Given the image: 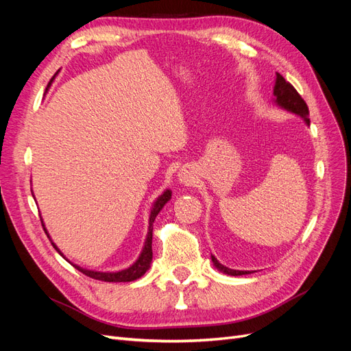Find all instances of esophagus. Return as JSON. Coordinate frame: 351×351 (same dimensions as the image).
Segmentation results:
<instances>
[{
  "mask_svg": "<svg viewBox=\"0 0 351 351\" xmlns=\"http://www.w3.org/2000/svg\"><path fill=\"white\" fill-rule=\"evenodd\" d=\"M178 178H180V182H182V183H186V184L193 182V177H192V174H190L189 171H186V169H182V171H180Z\"/></svg>",
  "mask_w": 351,
  "mask_h": 351,
  "instance_id": "obj_1",
  "label": "esophagus"
}]
</instances>
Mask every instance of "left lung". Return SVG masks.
<instances>
[{"instance_id": "obj_1", "label": "left lung", "mask_w": 351, "mask_h": 351, "mask_svg": "<svg viewBox=\"0 0 351 351\" xmlns=\"http://www.w3.org/2000/svg\"><path fill=\"white\" fill-rule=\"evenodd\" d=\"M274 102L278 105L280 108L289 111L291 114H295L302 117L304 120V123L307 125H311V120H309V108H307L306 102L303 101V98L300 97L297 90L293 88V84H290L287 82L280 73H277V79H275V86H274ZM212 258V263L214 267L224 272L227 275H232V277H239V275H246V274H252V271H239V269H231L224 267V265L219 263L218 259L210 254Z\"/></svg>"}]
</instances>
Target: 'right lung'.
<instances>
[{"mask_svg": "<svg viewBox=\"0 0 351 351\" xmlns=\"http://www.w3.org/2000/svg\"><path fill=\"white\" fill-rule=\"evenodd\" d=\"M56 77V76H54ZM54 77H52L48 83L47 89L51 86V83L54 82ZM171 199V190L167 189L164 190V193L161 196H158L156 200L154 202L152 205V209H151V215H149V227H147V234H146V240H145V244H143V249L139 254V258L136 259V262L133 265H130L129 268L125 269H121V271H117V272H102V271H92V269H86V268H82L79 267V265H74L71 263L64 254L61 253V250L56 246V243L51 240L48 231L44 226V222H42V226H44V230L47 232V236L49 237L52 246H54V249L61 254L62 258H64L67 262H70L74 268L79 269L80 272H83L84 275H88V277L93 278V280H99V281H107V282H130V281H134L137 278H141L145 275V272L151 268V262H152V230H154V221L156 218V215L161 212V209L164 208V205L167 204V202Z\"/></svg>", "mask_w": 351, "mask_h": 351, "instance_id": "add662e5", "label": "right lung"}]
</instances>
